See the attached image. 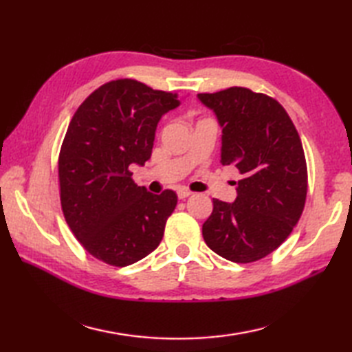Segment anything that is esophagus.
Masks as SVG:
<instances>
[{"mask_svg":"<svg viewBox=\"0 0 352 352\" xmlns=\"http://www.w3.org/2000/svg\"><path fill=\"white\" fill-rule=\"evenodd\" d=\"M177 195H178V198H180V199H184V198L190 197L192 192H189L188 189H178V190H177Z\"/></svg>","mask_w":352,"mask_h":352,"instance_id":"34e87169","label":"esophagus"}]
</instances>
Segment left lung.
I'll return each mask as SVG.
<instances>
[{"label":"left lung","instance_id":"8db88e82","mask_svg":"<svg viewBox=\"0 0 352 352\" xmlns=\"http://www.w3.org/2000/svg\"><path fill=\"white\" fill-rule=\"evenodd\" d=\"M222 129L221 163L242 175L234 203L213 199L203 223L208 248L234 263L266 257L300 221L307 197V163L281 104L246 87L198 94Z\"/></svg>","mask_w":352,"mask_h":352}]
</instances>
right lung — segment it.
<instances>
[{"label":"right lung","instance_id":"add662e5","mask_svg":"<svg viewBox=\"0 0 352 352\" xmlns=\"http://www.w3.org/2000/svg\"><path fill=\"white\" fill-rule=\"evenodd\" d=\"M178 106L177 94L121 78L94 91L71 119L58 155L62 210L81 246L104 263L133 265L162 242L177 193L140 188L130 166H144L160 118Z\"/></svg>","mask_w":352,"mask_h":352}]
</instances>
